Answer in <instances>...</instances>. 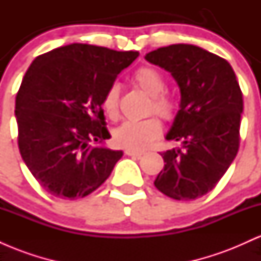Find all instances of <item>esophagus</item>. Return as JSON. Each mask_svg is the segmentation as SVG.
I'll use <instances>...</instances> for the list:
<instances>
[{
    "mask_svg": "<svg viewBox=\"0 0 261 261\" xmlns=\"http://www.w3.org/2000/svg\"><path fill=\"white\" fill-rule=\"evenodd\" d=\"M125 154H127V155H133V157H137V158H140L141 155L143 154V152H140V151H135V149L126 148V149H125Z\"/></svg>",
    "mask_w": 261,
    "mask_h": 261,
    "instance_id": "esophagus-1",
    "label": "esophagus"
}]
</instances>
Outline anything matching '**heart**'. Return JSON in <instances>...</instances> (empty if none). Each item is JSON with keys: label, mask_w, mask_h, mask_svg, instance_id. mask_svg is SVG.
Returning a JSON list of instances; mask_svg holds the SVG:
<instances>
[{"label": "heart", "mask_w": 261, "mask_h": 261, "mask_svg": "<svg viewBox=\"0 0 261 261\" xmlns=\"http://www.w3.org/2000/svg\"><path fill=\"white\" fill-rule=\"evenodd\" d=\"M134 81L143 92L151 95L148 113H155L166 122L175 120L178 115V101L166 89V80L160 70L153 66H142L134 73ZM119 101L120 89L116 85H112L104 93L101 99V108L112 120L119 115ZM162 124L155 116L143 120H128L120 125L114 133V141L121 147L142 151L152 145L160 137Z\"/></svg>", "instance_id": "1"}]
</instances>
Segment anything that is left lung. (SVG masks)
<instances>
[{"label":"left lung","instance_id":"obj_1","mask_svg":"<svg viewBox=\"0 0 261 261\" xmlns=\"http://www.w3.org/2000/svg\"><path fill=\"white\" fill-rule=\"evenodd\" d=\"M146 60L172 73L181 94L166 137L181 146L162 152L166 164L154 185L174 200H195L216 187L238 153L241 87L226 60L195 45L160 47Z\"/></svg>","mask_w":261,"mask_h":261}]
</instances>
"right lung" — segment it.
<instances>
[{"label":"right lung","mask_w":261,"mask_h":261,"mask_svg":"<svg viewBox=\"0 0 261 261\" xmlns=\"http://www.w3.org/2000/svg\"><path fill=\"white\" fill-rule=\"evenodd\" d=\"M139 56L88 44L39 55L16 97L18 147L39 184L60 199H79L107 180L121 151L94 146L110 139L101 99Z\"/></svg>","instance_id":"obj_1"}]
</instances>
